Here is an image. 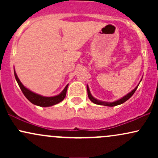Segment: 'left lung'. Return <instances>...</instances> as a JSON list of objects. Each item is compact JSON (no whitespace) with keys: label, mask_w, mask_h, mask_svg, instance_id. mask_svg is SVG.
Segmentation results:
<instances>
[{"label":"left lung","mask_w":158,"mask_h":158,"mask_svg":"<svg viewBox=\"0 0 158 158\" xmlns=\"http://www.w3.org/2000/svg\"><path fill=\"white\" fill-rule=\"evenodd\" d=\"M142 80V79H141ZM141 80L139 81V84L140 83ZM138 84V85H139ZM138 85H137V87L135 88V89H133L131 90L130 93H128V94H126V96H124V97L121 98V99H118V100L117 101H114V102H105V101H101V100H99V99H96V98H94L93 96L91 95V94H90V89H89V87H88V85H87V90H88V98L90 99V100L92 102L95 103V104L97 105H100V106H109V107H113V106H118V105H121L123 104V103H124L126 101L128 100L129 98H131L132 97V95H133L134 94H135V92L136 91V90H137V87H138Z\"/></svg>","instance_id":"1"}]
</instances>
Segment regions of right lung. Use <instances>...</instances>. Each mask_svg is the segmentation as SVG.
Returning a JSON list of instances; mask_svg holds the SVG:
<instances>
[{"label": "right lung", "instance_id": "add662e5", "mask_svg": "<svg viewBox=\"0 0 158 158\" xmlns=\"http://www.w3.org/2000/svg\"><path fill=\"white\" fill-rule=\"evenodd\" d=\"M14 74H15V77L16 81H17L18 84H19L20 88H21V91L23 92V95L26 97V98L32 102V104L35 105V106H41V107H50L54 105L58 104V103L61 102L63 99L66 97L67 89H68V85H67L64 88V90L61 92L59 95L54 96V97H44V96L39 95V94L34 93L27 88L26 87L23 86V85L19 80V77H18L17 74H16L15 70H14Z\"/></svg>", "mask_w": 158, "mask_h": 158}]
</instances>
